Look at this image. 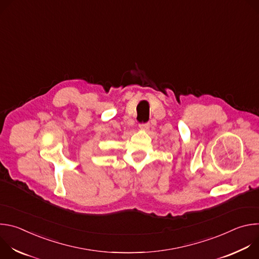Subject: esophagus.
Instances as JSON below:
<instances>
[{
    "instance_id": "34e87169",
    "label": "esophagus",
    "mask_w": 259,
    "mask_h": 259,
    "mask_svg": "<svg viewBox=\"0 0 259 259\" xmlns=\"http://www.w3.org/2000/svg\"><path fill=\"white\" fill-rule=\"evenodd\" d=\"M139 128L141 130H147L150 128V124L149 123H141V124H139Z\"/></svg>"
}]
</instances>
